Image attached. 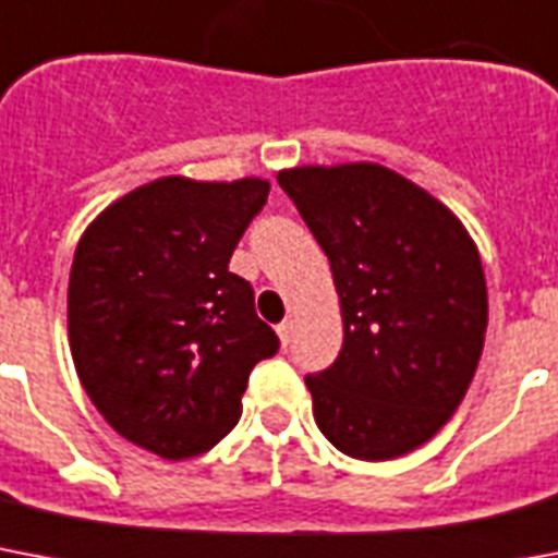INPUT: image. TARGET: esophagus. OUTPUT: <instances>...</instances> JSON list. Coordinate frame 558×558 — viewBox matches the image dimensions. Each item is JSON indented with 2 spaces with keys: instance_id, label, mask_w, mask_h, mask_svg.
<instances>
[{
  "instance_id": "34e87169",
  "label": "esophagus",
  "mask_w": 558,
  "mask_h": 558,
  "mask_svg": "<svg viewBox=\"0 0 558 558\" xmlns=\"http://www.w3.org/2000/svg\"><path fill=\"white\" fill-rule=\"evenodd\" d=\"M276 333H279V342H282V349H288V345H291V337H293V319H284V323L276 328Z\"/></svg>"
}]
</instances>
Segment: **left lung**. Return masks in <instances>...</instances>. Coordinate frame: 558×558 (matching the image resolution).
I'll list each match as a JSON object with an SVG mask.
<instances>
[{"mask_svg": "<svg viewBox=\"0 0 558 558\" xmlns=\"http://www.w3.org/2000/svg\"><path fill=\"white\" fill-rule=\"evenodd\" d=\"M276 181L340 293V356L305 377L316 426L360 461L405 456L452 417L478 368V247L452 209L380 163L282 169Z\"/></svg>", "mask_w": 558, "mask_h": 558, "instance_id": "8db88e82", "label": "left lung"}]
</instances>
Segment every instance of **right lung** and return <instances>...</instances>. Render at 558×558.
I'll list each match as a JSON object with an SVG mask.
<instances>
[{
	"label": "right lung",
	"instance_id": "obj_1",
	"mask_svg": "<svg viewBox=\"0 0 558 558\" xmlns=\"http://www.w3.org/2000/svg\"><path fill=\"white\" fill-rule=\"evenodd\" d=\"M270 184L169 175L102 209L69 279V345L111 429L167 461L213 449L279 351L230 256Z\"/></svg>",
	"mask_w": 558,
	"mask_h": 558
}]
</instances>
